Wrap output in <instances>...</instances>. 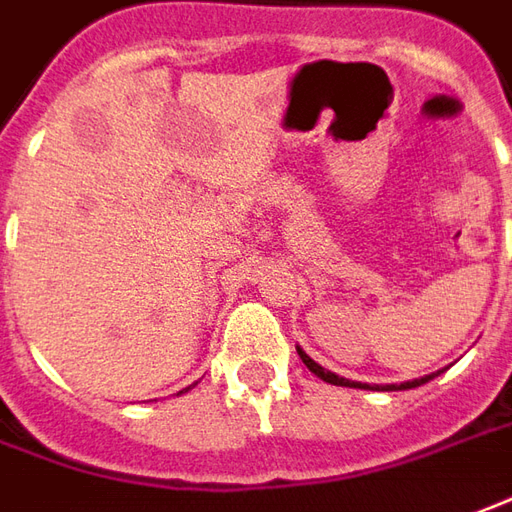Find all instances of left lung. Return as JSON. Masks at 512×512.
<instances>
[{
  "instance_id": "1",
  "label": "left lung",
  "mask_w": 512,
  "mask_h": 512,
  "mask_svg": "<svg viewBox=\"0 0 512 512\" xmlns=\"http://www.w3.org/2000/svg\"><path fill=\"white\" fill-rule=\"evenodd\" d=\"M298 357L303 359V365L312 370L315 376H320L323 382L329 384H337V387H368V384H357L351 382V379H343V376H337V373H331V370L320 368L315 359H309L306 354H303L301 348H298ZM438 373H429V376H421V379H412V382H401V384H376V387H370V390H410V387H421V384H426L429 379H435Z\"/></svg>"
}]
</instances>
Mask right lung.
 <instances>
[{"mask_svg":"<svg viewBox=\"0 0 512 512\" xmlns=\"http://www.w3.org/2000/svg\"><path fill=\"white\" fill-rule=\"evenodd\" d=\"M186 390H192V387H186ZM186 390H181V393H186Z\"/></svg>","mask_w":512,"mask_h":512,"instance_id":"obj_1","label":"right lung"}]
</instances>
